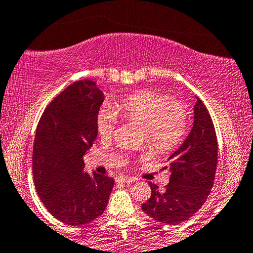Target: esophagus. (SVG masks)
Here are the masks:
<instances>
[{"label": "esophagus", "mask_w": 253, "mask_h": 253, "mask_svg": "<svg viewBox=\"0 0 253 253\" xmlns=\"http://www.w3.org/2000/svg\"><path fill=\"white\" fill-rule=\"evenodd\" d=\"M117 181H120V182H125V183H130V182H134L135 179H133V177L125 176V175H119L117 177Z\"/></svg>", "instance_id": "esophagus-1"}]
</instances>
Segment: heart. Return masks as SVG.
Listing matches in <instances>:
<instances>
[{"instance_id": "heart-1", "label": "heart", "mask_w": 253, "mask_h": 253, "mask_svg": "<svg viewBox=\"0 0 253 253\" xmlns=\"http://www.w3.org/2000/svg\"><path fill=\"white\" fill-rule=\"evenodd\" d=\"M124 119L144 127L145 137L158 151L172 149L182 140L188 127V112L183 103L170 101L165 94L142 90L116 104ZM117 125V116L109 106H102L97 113L96 127L99 136L109 138Z\"/></svg>"}]
</instances>
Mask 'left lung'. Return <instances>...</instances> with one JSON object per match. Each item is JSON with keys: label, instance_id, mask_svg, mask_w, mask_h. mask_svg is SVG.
<instances>
[{"label": "left lung", "instance_id": "left-lung-1", "mask_svg": "<svg viewBox=\"0 0 253 253\" xmlns=\"http://www.w3.org/2000/svg\"><path fill=\"white\" fill-rule=\"evenodd\" d=\"M167 161L164 169H169L170 176L166 190L159 191V187L149 182L151 197L142 210L158 222L173 226L198 211L214 182L218 143L212 119L201 99L194 106L190 133Z\"/></svg>", "mask_w": 253, "mask_h": 253}]
</instances>
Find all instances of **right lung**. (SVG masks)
<instances>
[{"mask_svg": "<svg viewBox=\"0 0 253 253\" xmlns=\"http://www.w3.org/2000/svg\"><path fill=\"white\" fill-rule=\"evenodd\" d=\"M104 92L90 80L60 92L42 115L33 145L38 195L56 219L87 225L102 215L115 180L84 172V156L97 137L96 119Z\"/></svg>", "mask_w": 253, "mask_h": 253, "instance_id": "1", "label": "right lung"}]
</instances>
